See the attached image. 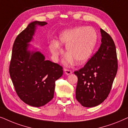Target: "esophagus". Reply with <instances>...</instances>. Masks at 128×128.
<instances>
[{"label":"esophagus","instance_id":"obj_1","mask_svg":"<svg viewBox=\"0 0 128 128\" xmlns=\"http://www.w3.org/2000/svg\"><path fill=\"white\" fill-rule=\"evenodd\" d=\"M64 72H65L66 74H67V75H69V74H71V73H72V71L70 70H69V69L64 68Z\"/></svg>","mask_w":128,"mask_h":128}]
</instances>
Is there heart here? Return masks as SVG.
<instances>
[{
	"mask_svg": "<svg viewBox=\"0 0 128 128\" xmlns=\"http://www.w3.org/2000/svg\"><path fill=\"white\" fill-rule=\"evenodd\" d=\"M97 40V34L90 27H78L62 32L59 36L57 42H52L50 48L52 54L57 57L62 50L60 45L66 46L68 61L74 60L78 65L87 61L92 54Z\"/></svg>",
	"mask_w": 128,
	"mask_h": 128,
	"instance_id": "b5f03b06",
	"label": "heart"
}]
</instances>
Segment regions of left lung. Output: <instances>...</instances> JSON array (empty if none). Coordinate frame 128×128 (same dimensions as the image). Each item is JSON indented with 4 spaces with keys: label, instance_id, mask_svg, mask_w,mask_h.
Segmentation results:
<instances>
[{
    "label": "left lung",
    "instance_id": "obj_1",
    "mask_svg": "<svg viewBox=\"0 0 128 128\" xmlns=\"http://www.w3.org/2000/svg\"><path fill=\"white\" fill-rule=\"evenodd\" d=\"M102 43L96 53L84 67L74 74L78 77L76 99L85 107H93L108 96L118 71L115 42L110 36L101 28Z\"/></svg>",
    "mask_w": 128,
    "mask_h": 128
}]
</instances>
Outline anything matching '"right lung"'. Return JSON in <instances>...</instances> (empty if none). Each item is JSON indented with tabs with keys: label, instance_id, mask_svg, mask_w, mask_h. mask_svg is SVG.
Here are the masks:
<instances>
[{
	"label": "right lung",
	"instance_id": "obj_1",
	"mask_svg": "<svg viewBox=\"0 0 128 128\" xmlns=\"http://www.w3.org/2000/svg\"><path fill=\"white\" fill-rule=\"evenodd\" d=\"M46 24V22H32L17 36L9 66L17 94L24 102L36 107L44 106L53 98L56 81L63 74L62 66L45 60L40 52L27 50L36 26Z\"/></svg>",
	"mask_w": 128,
	"mask_h": 128
}]
</instances>
